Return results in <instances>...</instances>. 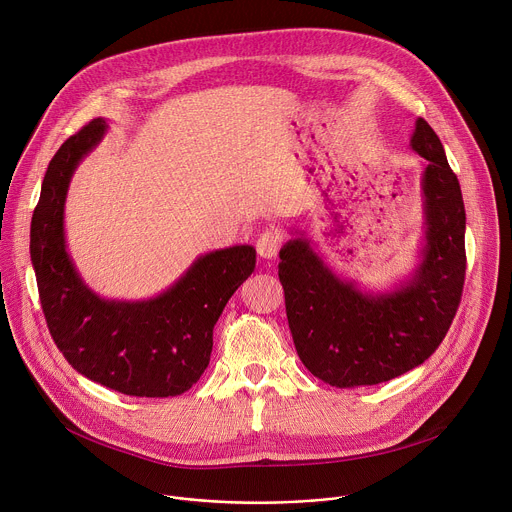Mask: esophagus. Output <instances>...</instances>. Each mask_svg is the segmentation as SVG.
Masks as SVG:
<instances>
[{"instance_id": "1", "label": "esophagus", "mask_w": 512, "mask_h": 512, "mask_svg": "<svg viewBox=\"0 0 512 512\" xmlns=\"http://www.w3.org/2000/svg\"><path fill=\"white\" fill-rule=\"evenodd\" d=\"M283 243V235L281 231L277 229H267L261 233V237L257 239V253L263 257V259H273L279 251Z\"/></svg>"}]
</instances>
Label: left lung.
<instances>
[{
	"mask_svg": "<svg viewBox=\"0 0 512 512\" xmlns=\"http://www.w3.org/2000/svg\"><path fill=\"white\" fill-rule=\"evenodd\" d=\"M411 150L421 174L423 235L415 269L383 289L338 275L306 231L291 227L279 251V281L304 367L324 383L354 389L391 381L425 362L446 338L466 275V210L444 145L415 119Z\"/></svg>",
	"mask_w": 512,
	"mask_h": 512,
	"instance_id": "8db88e82",
	"label": "left lung"
}]
</instances>
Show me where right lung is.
I'll return each instance as SVG.
<instances>
[{"label":"right lung","mask_w":512,"mask_h":512,"mask_svg":"<svg viewBox=\"0 0 512 512\" xmlns=\"http://www.w3.org/2000/svg\"><path fill=\"white\" fill-rule=\"evenodd\" d=\"M107 129V119H93L48 164L30 227L42 310L56 346L87 379L123 395L176 397L208 367L214 324L253 273L257 253L251 245H233L198 255L148 300L99 296L68 253L64 204L72 174Z\"/></svg>","instance_id":"right-lung-1"}]
</instances>
